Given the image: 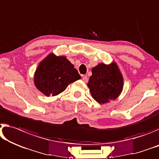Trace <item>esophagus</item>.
I'll list each match as a JSON object with an SVG mask.
<instances>
[{
    "label": "esophagus",
    "instance_id": "obj_1",
    "mask_svg": "<svg viewBox=\"0 0 159 159\" xmlns=\"http://www.w3.org/2000/svg\"><path fill=\"white\" fill-rule=\"evenodd\" d=\"M82 80L84 81V82H88V78L87 76H82Z\"/></svg>",
    "mask_w": 159,
    "mask_h": 159
}]
</instances>
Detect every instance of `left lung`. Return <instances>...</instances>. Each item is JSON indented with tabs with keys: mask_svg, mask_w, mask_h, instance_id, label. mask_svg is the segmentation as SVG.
Segmentation results:
<instances>
[{
	"mask_svg": "<svg viewBox=\"0 0 159 159\" xmlns=\"http://www.w3.org/2000/svg\"><path fill=\"white\" fill-rule=\"evenodd\" d=\"M92 72L87 85L93 98L99 103L116 99L123 90V77L116 62L98 64Z\"/></svg>",
	"mask_w": 159,
	"mask_h": 159,
	"instance_id": "left-lung-1",
	"label": "left lung"
}]
</instances>
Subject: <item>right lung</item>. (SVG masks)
Wrapping results in <instances>:
<instances>
[{
	"label": "right lung",
	"mask_w": 159,
	"mask_h": 159,
	"mask_svg": "<svg viewBox=\"0 0 159 159\" xmlns=\"http://www.w3.org/2000/svg\"><path fill=\"white\" fill-rule=\"evenodd\" d=\"M81 77L66 56L51 53L40 62L34 77L36 87L46 97L56 96Z\"/></svg>",
	"instance_id": "add662e5"
}]
</instances>
